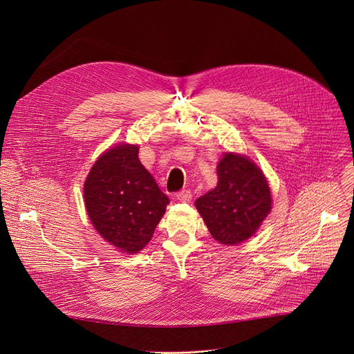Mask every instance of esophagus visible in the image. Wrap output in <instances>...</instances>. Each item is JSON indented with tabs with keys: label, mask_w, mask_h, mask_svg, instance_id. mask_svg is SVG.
I'll return each mask as SVG.
<instances>
[{
	"label": "esophagus",
	"mask_w": 354,
	"mask_h": 354,
	"mask_svg": "<svg viewBox=\"0 0 354 354\" xmlns=\"http://www.w3.org/2000/svg\"><path fill=\"white\" fill-rule=\"evenodd\" d=\"M176 198L179 201H182V203H189V201L192 200V192L190 190H180L176 193Z\"/></svg>",
	"instance_id": "esophagus-1"
}]
</instances>
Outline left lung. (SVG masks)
I'll return each mask as SVG.
<instances>
[{
    "mask_svg": "<svg viewBox=\"0 0 354 354\" xmlns=\"http://www.w3.org/2000/svg\"><path fill=\"white\" fill-rule=\"evenodd\" d=\"M217 176V186L194 205L216 241L238 245L254 235L270 213L269 183L257 164L232 153L220 160Z\"/></svg>",
    "mask_w": 354,
    "mask_h": 354,
    "instance_id": "8db88e82",
    "label": "left lung"
}]
</instances>
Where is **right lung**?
I'll return each mask as SVG.
<instances>
[{
    "label": "right lung",
    "mask_w": 354,
    "mask_h": 354,
    "mask_svg": "<svg viewBox=\"0 0 354 354\" xmlns=\"http://www.w3.org/2000/svg\"><path fill=\"white\" fill-rule=\"evenodd\" d=\"M84 201L95 230L123 254H137L149 242L169 205L133 144H118L96 160Z\"/></svg>",
    "instance_id": "right-lung-1"
}]
</instances>
